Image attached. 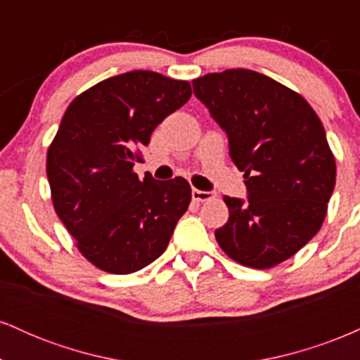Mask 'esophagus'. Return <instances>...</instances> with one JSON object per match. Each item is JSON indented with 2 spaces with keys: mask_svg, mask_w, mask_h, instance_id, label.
Listing matches in <instances>:
<instances>
[{
  "mask_svg": "<svg viewBox=\"0 0 360 360\" xmlns=\"http://www.w3.org/2000/svg\"><path fill=\"white\" fill-rule=\"evenodd\" d=\"M193 200L198 201V203H203V201H208L212 200V198H214L213 193L210 191H201V189H193Z\"/></svg>",
  "mask_w": 360,
  "mask_h": 360,
  "instance_id": "1",
  "label": "esophagus"
}]
</instances>
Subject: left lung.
Segmentation results:
<instances>
[{"label":"left lung","mask_w":360,"mask_h":360,"mask_svg":"<svg viewBox=\"0 0 360 360\" xmlns=\"http://www.w3.org/2000/svg\"><path fill=\"white\" fill-rule=\"evenodd\" d=\"M193 89L229 135L249 194L223 198L230 214L218 245L242 266H278L321 229L335 188L323 125L301 94L250 69L206 74Z\"/></svg>","instance_id":"left-lung-1"}]
</instances>
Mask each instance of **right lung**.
I'll return each mask as SVG.
<instances>
[{
    "label": "right lung",
    "instance_id": "obj_1",
    "mask_svg": "<svg viewBox=\"0 0 360 360\" xmlns=\"http://www.w3.org/2000/svg\"><path fill=\"white\" fill-rule=\"evenodd\" d=\"M189 98L188 81L131 71L98 82L65 110L47 152L52 203L98 269L130 274L167 249L191 186L183 177L139 179L134 166L155 127Z\"/></svg>",
    "mask_w": 360,
    "mask_h": 360
}]
</instances>
